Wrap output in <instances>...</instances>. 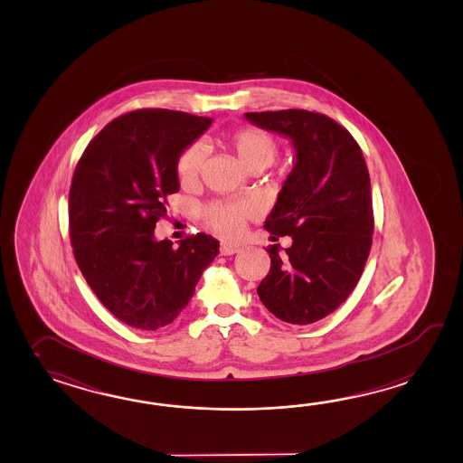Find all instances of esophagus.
I'll list each match as a JSON object with an SVG mask.
<instances>
[{"label": "esophagus", "instance_id": "1", "mask_svg": "<svg viewBox=\"0 0 463 463\" xmlns=\"http://www.w3.org/2000/svg\"><path fill=\"white\" fill-rule=\"evenodd\" d=\"M239 250H241V246H237V244L222 242V244L219 246V252H221V256H232V254H237Z\"/></svg>", "mask_w": 463, "mask_h": 463}]
</instances>
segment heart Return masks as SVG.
<instances>
[{
    "instance_id": "b5f03b06",
    "label": "heart",
    "mask_w": 463,
    "mask_h": 463,
    "mask_svg": "<svg viewBox=\"0 0 463 463\" xmlns=\"http://www.w3.org/2000/svg\"><path fill=\"white\" fill-rule=\"evenodd\" d=\"M226 144L237 159L250 171L257 167L264 169L278 155L276 137L257 126H242L227 134ZM201 167L203 149L197 144L187 146L175 163V175L179 184L183 187H193L199 179ZM247 216L249 207L227 203H211L201 213L204 226L216 232L217 236L222 237L237 236Z\"/></svg>"
}]
</instances>
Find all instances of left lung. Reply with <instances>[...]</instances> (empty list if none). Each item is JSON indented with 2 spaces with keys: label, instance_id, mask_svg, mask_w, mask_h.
I'll return each instance as SVG.
<instances>
[{
  "label": "left lung",
  "instance_id": "1",
  "mask_svg": "<svg viewBox=\"0 0 463 463\" xmlns=\"http://www.w3.org/2000/svg\"><path fill=\"white\" fill-rule=\"evenodd\" d=\"M246 119L294 141L298 161L266 221L274 236H292L257 294L278 319L307 326L339 307L369 259L373 209L369 169L352 134L326 114L306 109L246 113ZM274 239V237H272Z\"/></svg>",
  "mask_w": 463,
  "mask_h": 463
}]
</instances>
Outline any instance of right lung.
<instances>
[{
  "label": "right lung",
  "mask_w": 463,
  "mask_h": 463,
  "mask_svg": "<svg viewBox=\"0 0 463 463\" xmlns=\"http://www.w3.org/2000/svg\"><path fill=\"white\" fill-rule=\"evenodd\" d=\"M211 118L136 109L106 124L86 146L70 187V239L96 298L134 329L169 326L219 254L206 234L156 241L167 195L179 191L177 157Z\"/></svg>",
  "instance_id": "add662e5"
}]
</instances>
